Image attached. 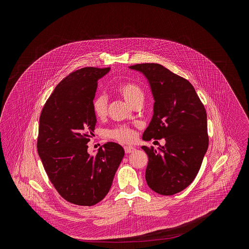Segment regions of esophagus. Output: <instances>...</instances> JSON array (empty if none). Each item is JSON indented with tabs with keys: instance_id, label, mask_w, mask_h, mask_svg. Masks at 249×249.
<instances>
[{
	"instance_id": "34e87169",
	"label": "esophagus",
	"mask_w": 249,
	"mask_h": 249,
	"mask_svg": "<svg viewBox=\"0 0 249 249\" xmlns=\"http://www.w3.org/2000/svg\"><path fill=\"white\" fill-rule=\"evenodd\" d=\"M124 151H125V153H132V152H134L135 150H136V148L135 147H133V146H130V145H124Z\"/></svg>"
}]
</instances>
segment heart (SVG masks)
<instances>
[{"mask_svg": "<svg viewBox=\"0 0 249 249\" xmlns=\"http://www.w3.org/2000/svg\"><path fill=\"white\" fill-rule=\"evenodd\" d=\"M117 92L131 106L137 103H142L144 93L142 87L135 82H124L117 87ZM107 98L106 95H98L92 102V109L98 119H104L107 114ZM110 138L120 142H132L135 139V132L127 126H118L107 132Z\"/></svg>", "mask_w": 249, "mask_h": 249, "instance_id": "heart-1", "label": "heart"}]
</instances>
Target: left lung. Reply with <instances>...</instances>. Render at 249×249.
I'll return each mask as SVG.
<instances>
[{
    "mask_svg": "<svg viewBox=\"0 0 249 249\" xmlns=\"http://www.w3.org/2000/svg\"><path fill=\"white\" fill-rule=\"evenodd\" d=\"M129 68L144 74L154 99L142 139L166 140L159 150L142 146L148 157L146 183L157 194H178L194 181L207 151L206 110L194 86L164 66L142 63Z\"/></svg>",
    "mask_w": 249,
    "mask_h": 249,
    "instance_id": "left-lung-1",
    "label": "left lung"
}]
</instances>
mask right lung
<instances>
[{"label":"right lung","mask_w":249,"mask_h":249,"mask_svg":"<svg viewBox=\"0 0 249 249\" xmlns=\"http://www.w3.org/2000/svg\"><path fill=\"white\" fill-rule=\"evenodd\" d=\"M110 68L85 67L71 71L51 94L39 119L37 150L50 181L67 201L92 206L105 198L124 150L108 142L95 155L87 142L97 119L92 102L98 79Z\"/></svg>","instance_id":"1"}]
</instances>
